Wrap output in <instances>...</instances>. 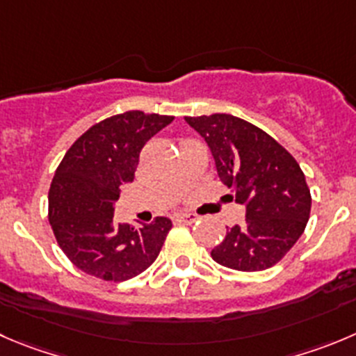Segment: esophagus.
Returning <instances> with one entry per match:
<instances>
[{
    "label": "esophagus",
    "instance_id": "34e87169",
    "mask_svg": "<svg viewBox=\"0 0 356 356\" xmlns=\"http://www.w3.org/2000/svg\"><path fill=\"white\" fill-rule=\"evenodd\" d=\"M198 218H200V216L193 214V212H181V214H177L179 221H182V223H188V225L198 221Z\"/></svg>",
    "mask_w": 356,
    "mask_h": 356
}]
</instances>
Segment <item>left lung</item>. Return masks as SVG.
I'll return each mask as SVG.
<instances>
[{"instance_id":"left-lung-1","label":"left lung","mask_w":356,"mask_h":356,"mask_svg":"<svg viewBox=\"0 0 356 356\" xmlns=\"http://www.w3.org/2000/svg\"><path fill=\"white\" fill-rule=\"evenodd\" d=\"M205 138L218 175L245 205V223L228 228L212 260L242 272L274 267L304 234L311 191L297 159L258 126L230 114L186 118Z\"/></svg>"}]
</instances>
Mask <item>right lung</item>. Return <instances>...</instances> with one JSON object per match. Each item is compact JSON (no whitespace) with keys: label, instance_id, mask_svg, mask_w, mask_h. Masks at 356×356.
<instances>
[{"label":"right lung","instance_id":"1","mask_svg":"<svg viewBox=\"0 0 356 356\" xmlns=\"http://www.w3.org/2000/svg\"><path fill=\"white\" fill-rule=\"evenodd\" d=\"M172 115L128 111L96 122L66 151L49 189V223L77 268L121 283L151 267L172 228L154 218L142 228L115 225L114 202L131 182L142 147Z\"/></svg>","mask_w":356,"mask_h":356}]
</instances>
